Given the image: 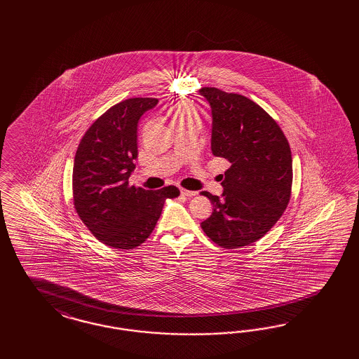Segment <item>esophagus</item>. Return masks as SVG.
<instances>
[{
  "label": "esophagus",
  "mask_w": 359,
  "mask_h": 359,
  "mask_svg": "<svg viewBox=\"0 0 359 359\" xmlns=\"http://www.w3.org/2000/svg\"><path fill=\"white\" fill-rule=\"evenodd\" d=\"M180 194L183 196H187V197H192V196H196L197 192H195V191H188V189H184V188H180Z\"/></svg>",
  "instance_id": "esophagus-1"
}]
</instances>
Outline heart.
<instances>
[{"label":"heart","instance_id":"1","mask_svg":"<svg viewBox=\"0 0 359 359\" xmlns=\"http://www.w3.org/2000/svg\"><path fill=\"white\" fill-rule=\"evenodd\" d=\"M174 122H185V121L198 120L195 108L188 102L177 104L172 111Z\"/></svg>","mask_w":359,"mask_h":359}]
</instances>
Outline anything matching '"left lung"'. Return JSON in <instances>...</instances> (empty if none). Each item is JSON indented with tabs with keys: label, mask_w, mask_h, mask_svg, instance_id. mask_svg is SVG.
Returning <instances> with one entry per match:
<instances>
[{
	"label": "left lung",
	"mask_w": 359,
	"mask_h": 359,
	"mask_svg": "<svg viewBox=\"0 0 359 359\" xmlns=\"http://www.w3.org/2000/svg\"><path fill=\"white\" fill-rule=\"evenodd\" d=\"M212 109V152L230 168L221 176L222 196H207L213 205L201 222L209 238L225 249L261 239L282 217L292 188L290 143L276 121L237 93L200 89Z\"/></svg>",
	"instance_id": "8db88e82"
}]
</instances>
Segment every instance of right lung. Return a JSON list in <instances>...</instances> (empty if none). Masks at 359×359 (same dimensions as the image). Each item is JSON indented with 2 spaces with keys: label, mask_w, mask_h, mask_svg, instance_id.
I'll list each match as a JSON object with an SVG mask.
<instances>
[{
  "label": "right lung",
  "mask_w": 359,
  "mask_h": 359,
  "mask_svg": "<svg viewBox=\"0 0 359 359\" xmlns=\"http://www.w3.org/2000/svg\"><path fill=\"white\" fill-rule=\"evenodd\" d=\"M158 100H123L95 121L79 143L74 172V205L80 219L102 243L129 250L150 237L165 198L180 195L175 185L147 191L129 184L138 156L142 116Z\"/></svg>",
  "instance_id": "add662e5"
}]
</instances>
